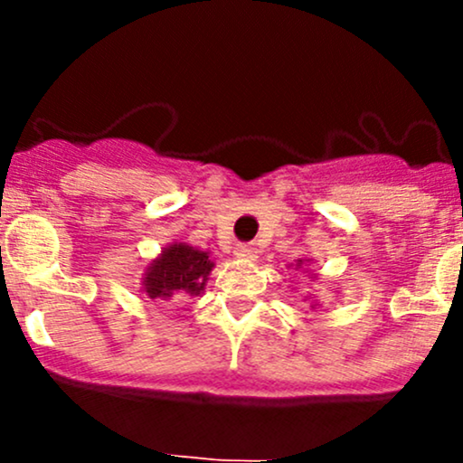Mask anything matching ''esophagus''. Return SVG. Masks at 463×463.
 I'll return each mask as SVG.
<instances>
[{
  "instance_id": "1",
  "label": "esophagus",
  "mask_w": 463,
  "mask_h": 463,
  "mask_svg": "<svg viewBox=\"0 0 463 463\" xmlns=\"http://www.w3.org/2000/svg\"><path fill=\"white\" fill-rule=\"evenodd\" d=\"M235 258H240L244 261H253V260H258V249H255L253 244H237Z\"/></svg>"
}]
</instances>
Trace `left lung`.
<instances>
[{"label":"left lung","instance_id":"1","mask_svg":"<svg viewBox=\"0 0 463 463\" xmlns=\"http://www.w3.org/2000/svg\"><path fill=\"white\" fill-rule=\"evenodd\" d=\"M311 264H314V261L307 260V258L305 260H296V270H302V273H309V266ZM309 278H316V273H309ZM311 309H316V302H314V305H311Z\"/></svg>","mask_w":463,"mask_h":463}]
</instances>
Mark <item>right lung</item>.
Here are the masks:
<instances>
[{
	"instance_id": "1",
	"label": "right lung",
	"mask_w": 463,
	"mask_h": 463,
	"mask_svg": "<svg viewBox=\"0 0 463 463\" xmlns=\"http://www.w3.org/2000/svg\"><path fill=\"white\" fill-rule=\"evenodd\" d=\"M214 261L205 250L172 241L154 260L145 264L143 293L152 300L202 296Z\"/></svg>"
}]
</instances>
